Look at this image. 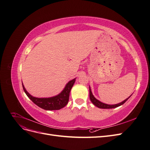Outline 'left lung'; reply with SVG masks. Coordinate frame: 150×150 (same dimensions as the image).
Returning a JSON list of instances; mask_svg holds the SVG:
<instances>
[{
  "label": "left lung",
  "instance_id": "obj_1",
  "mask_svg": "<svg viewBox=\"0 0 150 150\" xmlns=\"http://www.w3.org/2000/svg\"><path fill=\"white\" fill-rule=\"evenodd\" d=\"M131 96L129 97H128V98H126L125 100H124L123 101H122L120 103H117L116 104H105V103H103L101 101H99V100L95 98L93 94L92 93L91 91V88L89 86V98H90V100L93 103V104L94 105L96 106V107L99 108H101V109H112V108H117L118 106H120L122 104H123L128 99L131 97Z\"/></svg>",
  "mask_w": 150,
  "mask_h": 150
}]
</instances>
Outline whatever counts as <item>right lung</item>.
Masks as SVG:
<instances>
[{
    "label": "right lung",
    "mask_w": 150,
    "mask_h": 150,
    "mask_svg": "<svg viewBox=\"0 0 150 150\" xmlns=\"http://www.w3.org/2000/svg\"><path fill=\"white\" fill-rule=\"evenodd\" d=\"M76 78L68 82L62 91L56 96L51 98H35L27 91L22 84V87L27 96L36 105L45 110H59L67 105L69 101V93L73 86Z\"/></svg>",
    "instance_id": "right-lung-1"
}]
</instances>
